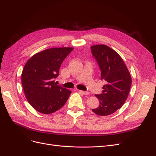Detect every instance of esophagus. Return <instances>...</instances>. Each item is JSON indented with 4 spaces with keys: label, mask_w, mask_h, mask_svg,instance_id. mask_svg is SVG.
Masks as SVG:
<instances>
[{
    "label": "esophagus",
    "mask_w": 156,
    "mask_h": 156,
    "mask_svg": "<svg viewBox=\"0 0 156 156\" xmlns=\"http://www.w3.org/2000/svg\"><path fill=\"white\" fill-rule=\"evenodd\" d=\"M79 92L82 94H84V95H88L89 93L88 92H86V91H83V90H79Z\"/></svg>",
    "instance_id": "esophagus-1"
}]
</instances>
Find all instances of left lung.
I'll use <instances>...</instances> for the list:
<instances>
[{"instance_id": "8db88e82", "label": "left lung", "mask_w": 156, "mask_h": 156, "mask_svg": "<svg viewBox=\"0 0 156 156\" xmlns=\"http://www.w3.org/2000/svg\"><path fill=\"white\" fill-rule=\"evenodd\" d=\"M91 51L101 70V79L106 84L101 94H95L100 106L92 111L99 116H108L123 105L129 95L131 77L126 65L115 51L105 45L91 46Z\"/></svg>"}]
</instances>
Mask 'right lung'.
<instances>
[{
    "label": "right lung",
    "instance_id": "add662e5",
    "mask_svg": "<svg viewBox=\"0 0 156 156\" xmlns=\"http://www.w3.org/2000/svg\"><path fill=\"white\" fill-rule=\"evenodd\" d=\"M73 48H51L33 55L25 64L21 74V83L30 105L42 114L49 115L62 108L72 93L56 85L55 79L59 69Z\"/></svg>",
    "mask_w": 156,
    "mask_h": 156
}]
</instances>
